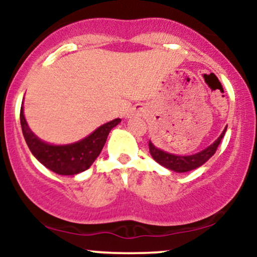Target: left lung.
Returning a JSON list of instances; mask_svg holds the SVG:
<instances>
[{
  "label": "left lung",
  "instance_id": "obj_1",
  "mask_svg": "<svg viewBox=\"0 0 257 257\" xmlns=\"http://www.w3.org/2000/svg\"><path fill=\"white\" fill-rule=\"evenodd\" d=\"M226 129H223V132L221 133V135L217 138V140L215 141L214 144H211L210 146L206 147L205 150L200 151L196 155L192 156H175L172 155V153H168L162 151L156 147L150 141L149 143V149H150V153L153 157L157 163L161 164V166L168 168V169L173 170V172L176 173H185V172H190V170L196 169L200 166L205 163L209 158L213 157L214 153L216 152L217 147H219L221 140H222L223 135H225Z\"/></svg>",
  "mask_w": 257,
  "mask_h": 257
}]
</instances>
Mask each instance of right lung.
Wrapping results in <instances>:
<instances>
[{
    "label": "right lung",
    "instance_id": "1",
    "mask_svg": "<svg viewBox=\"0 0 257 257\" xmlns=\"http://www.w3.org/2000/svg\"><path fill=\"white\" fill-rule=\"evenodd\" d=\"M119 122L120 118H116L99 126L83 140L70 145L55 146L40 140L30 131L23 112V105L20 108V124L23 135L31 153L44 167L59 175H76L87 170L101 152L108 133Z\"/></svg>",
    "mask_w": 257,
    "mask_h": 257
}]
</instances>
